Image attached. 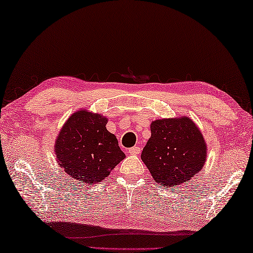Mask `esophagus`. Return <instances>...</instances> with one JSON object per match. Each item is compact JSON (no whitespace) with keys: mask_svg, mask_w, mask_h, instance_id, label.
<instances>
[{"mask_svg":"<svg viewBox=\"0 0 253 253\" xmlns=\"http://www.w3.org/2000/svg\"><path fill=\"white\" fill-rule=\"evenodd\" d=\"M140 151H141L140 147H132L129 149V150H127V152H129L130 155H138V154H140Z\"/></svg>","mask_w":253,"mask_h":253,"instance_id":"esophagus-1","label":"esophagus"}]
</instances>
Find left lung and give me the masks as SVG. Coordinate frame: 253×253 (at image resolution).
I'll use <instances>...</instances> for the list:
<instances>
[{
  "label": "left lung",
  "instance_id": "8db88e82",
  "mask_svg": "<svg viewBox=\"0 0 253 253\" xmlns=\"http://www.w3.org/2000/svg\"><path fill=\"white\" fill-rule=\"evenodd\" d=\"M150 130L141 159L156 183L170 188L187 183L201 171L208 147L192 120L187 117L156 120Z\"/></svg>",
  "mask_w": 253,
  "mask_h": 253
}]
</instances>
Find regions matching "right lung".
<instances>
[{
  "label": "right lung",
  "mask_w": 253,
  "mask_h": 253,
  "mask_svg": "<svg viewBox=\"0 0 253 253\" xmlns=\"http://www.w3.org/2000/svg\"><path fill=\"white\" fill-rule=\"evenodd\" d=\"M106 123L103 115L81 110L70 115L61 127L55 154L59 167L70 178L85 184L99 183L126 158Z\"/></svg>",
  "instance_id": "obj_1"
}]
</instances>
